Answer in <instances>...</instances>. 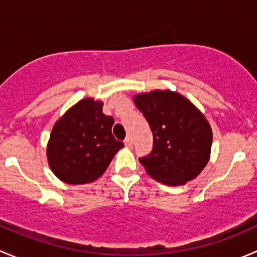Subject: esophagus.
<instances>
[{
  "instance_id": "esophagus-1",
  "label": "esophagus",
  "mask_w": 257,
  "mask_h": 257,
  "mask_svg": "<svg viewBox=\"0 0 257 257\" xmlns=\"http://www.w3.org/2000/svg\"><path fill=\"white\" fill-rule=\"evenodd\" d=\"M124 144H125L126 148H132V145H133V142H132L131 137H126V138L124 139Z\"/></svg>"
}]
</instances>
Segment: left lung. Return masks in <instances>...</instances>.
Returning <instances> with one entry per match:
<instances>
[{
    "label": "left lung",
    "instance_id": "8db88e82",
    "mask_svg": "<svg viewBox=\"0 0 257 257\" xmlns=\"http://www.w3.org/2000/svg\"><path fill=\"white\" fill-rule=\"evenodd\" d=\"M153 133V150L139 162L155 180L183 185L206 167L212 144L208 119L184 95L155 89L133 98Z\"/></svg>",
    "mask_w": 257,
    "mask_h": 257
}]
</instances>
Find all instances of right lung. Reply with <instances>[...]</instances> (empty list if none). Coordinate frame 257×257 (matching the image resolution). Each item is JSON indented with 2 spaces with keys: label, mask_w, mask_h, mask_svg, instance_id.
Segmentation results:
<instances>
[{
  "label": "right lung",
  "mask_w": 257,
  "mask_h": 257,
  "mask_svg": "<svg viewBox=\"0 0 257 257\" xmlns=\"http://www.w3.org/2000/svg\"><path fill=\"white\" fill-rule=\"evenodd\" d=\"M114 119L103 102L84 98L54 123L47 144L48 165L59 180L87 184L102 177L124 147L112 134Z\"/></svg>",
  "instance_id": "1"
}]
</instances>
